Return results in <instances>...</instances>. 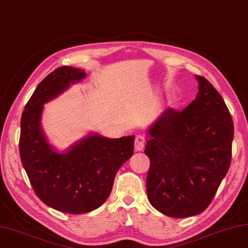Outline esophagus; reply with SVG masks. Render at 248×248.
I'll return each instance as SVG.
<instances>
[{
    "label": "esophagus",
    "instance_id": "esophagus-1",
    "mask_svg": "<svg viewBox=\"0 0 248 248\" xmlns=\"http://www.w3.org/2000/svg\"><path fill=\"white\" fill-rule=\"evenodd\" d=\"M134 147H135V151H141L145 147V138L141 135H137L135 138V144H134Z\"/></svg>",
    "mask_w": 248,
    "mask_h": 248
}]
</instances>
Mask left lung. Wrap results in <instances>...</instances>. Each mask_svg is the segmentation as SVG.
<instances>
[{"label": "left lung", "instance_id": "1", "mask_svg": "<svg viewBox=\"0 0 248 248\" xmlns=\"http://www.w3.org/2000/svg\"><path fill=\"white\" fill-rule=\"evenodd\" d=\"M195 77L194 101L183 111L167 108L147 132V196L155 209L171 218L202 214L231 162V114L215 87L205 77Z\"/></svg>", "mask_w": 248, "mask_h": 248}]
</instances>
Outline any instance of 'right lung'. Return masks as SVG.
Returning a JSON list of instances; mask_svg holds the SVG:
<instances>
[{
	"label": "right lung",
	"instance_id": "1",
	"mask_svg": "<svg viewBox=\"0 0 248 248\" xmlns=\"http://www.w3.org/2000/svg\"><path fill=\"white\" fill-rule=\"evenodd\" d=\"M85 77L80 68H56L38 85L20 121V160L34 193L46 206L71 215L93 211L107 201L135 140L134 135L108 138L91 133L63 153L47 141L41 127L43 106Z\"/></svg>",
	"mask_w": 248,
	"mask_h": 248
}]
</instances>
